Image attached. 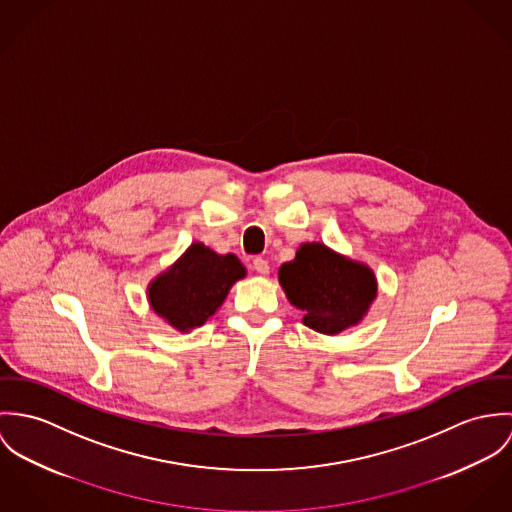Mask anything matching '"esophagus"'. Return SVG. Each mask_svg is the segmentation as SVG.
<instances>
[{"mask_svg":"<svg viewBox=\"0 0 512 512\" xmlns=\"http://www.w3.org/2000/svg\"><path fill=\"white\" fill-rule=\"evenodd\" d=\"M253 269H255L259 275H269V271H271L269 263H267L265 259H261V257H255V259H253Z\"/></svg>","mask_w":512,"mask_h":512,"instance_id":"obj_1","label":"esophagus"}]
</instances>
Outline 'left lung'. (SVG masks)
<instances>
[{
    "mask_svg": "<svg viewBox=\"0 0 512 512\" xmlns=\"http://www.w3.org/2000/svg\"><path fill=\"white\" fill-rule=\"evenodd\" d=\"M279 283L288 302L302 310V324L326 336L361 324L379 292L367 263L320 241L296 249L294 259L281 265Z\"/></svg>",
    "mask_w": 512,
    "mask_h": 512,
    "instance_id": "1",
    "label": "left lung"
}]
</instances>
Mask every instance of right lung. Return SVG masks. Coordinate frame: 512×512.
Returning <instances> with one entry per match:
<instances>
[{
  "instance_id": "obj_1",
  "label": "right lung",
  "mask_w": 512,
  "mask_h": 512,
  "mask_svg": "<svg viewBox=\"0 0 512 512\" xmlns=\"http://www.w3.org/2000/svg\"><path fill=\"white\" fill-rule=\"evenodd\" d=\"M245 277L247 269L233 253L220 255L194 241L147 284V300L159 318L186 334L204 326L220 310L231 286Z\"/></svg>"
}]
</instances>
